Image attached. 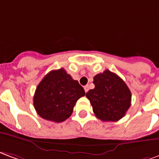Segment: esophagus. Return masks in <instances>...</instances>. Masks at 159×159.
Returning a JSON list of instances; mask_svg holds the SVG:
<instances>
[{"label":"esophagus","instance_id":"obj_1","mask_svg":"<svg viewBox=\"0 0 159 159\" xmlns=\"http://www.w3.org/2000/svg\"><path fill=\"white\" fill-rule=\"evenodd\" d=\"M84 91H85V92H87V91H89V86H88V85H85V86H84Z\"/></svg>","mask_w":159,"mask_h":159}]
</instances>
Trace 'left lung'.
<instances>
[{
	"label": "left lung",
	"mask_w": 159,
	"mask_h": 159,
	"mask_svg": "<svg viewBox=\"0 0 159 159\" xmlns=\"http://www.w3.org/2000/svg\"><path fill=\"white\" fill-rule=\"evenodd\" d=\"M95 88L86 92L97 118L102 121H118L131 105V92L122 79L109 70L93 79Z\"/></svg>",
	"instance_id": "8db88e82"
}]
</instances>
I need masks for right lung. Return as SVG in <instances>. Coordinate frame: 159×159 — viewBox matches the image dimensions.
Masks as SVG:
<instances>
[{"instance_id": "right-lung-1", "label": "right lung", "mask_w": 159, "mask_h": 159, "mask_svg": "<svg viewBox=\"0 0 159 159\" xmlns=\"http://www.w3.org/2000/svg\"><path fill=\"white\" fill-rule=\"evenodd\" d=\"M84 95L78 81L60 68L48 73L38 84L34 107L42 119L60 123L71 116L76 102Z\"/></svg>"}]
</instances>
